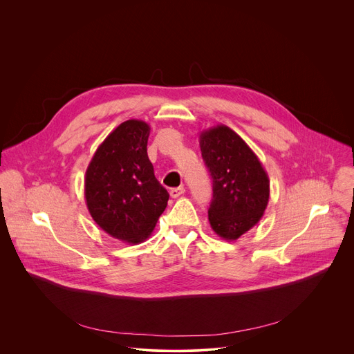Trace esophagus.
<instances>
[{"mask_svg":"<svg viewBox=\"0 0 354 354\" xmlns=\"http://www.w3.org/2000/svg\"><path fill=\"white\" fill-rule=\"evenodd\" d=\"M183 193H185V187H183V186L174 187V189H171V192H169V194H171V197H172V198H176V197L182 196Z\"/></svg>","mask_w":354,"mask_h":354,"instance_id":"esophagus-1","label":"esophagus"}]
</instances>
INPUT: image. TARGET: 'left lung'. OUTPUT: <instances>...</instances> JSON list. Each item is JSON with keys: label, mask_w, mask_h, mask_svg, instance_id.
I'll return each instance as SVG.
<instances>
[{"label": "left lung", "mask_w": 354, "mask_h": 354, "mask_svg": "<svg viewBox=\"0 0 354 354\" xmlns=\"http://www.w3.org/2000/svg\"><path fill=\"white\" fill-rule=\"evenodd\" d=\"M198 142L213 178L210 225L223 239L235 241L263 217L269 176L250 147L225 124L203 130Z\"/></svg>", "instance_id": "left-lung-1"}]
</instances>
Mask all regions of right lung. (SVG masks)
<instances>
[{"mask_svg":"<svg viewBox=\"0 0 354 354\" xmlns=\"http://www.w3.org/2000/svg\"><path fill=\"white\" fill-rule=\"evenodd\" d=\"M148 123L119 124L97 147L85 172V201L93 221L111 236L140 243L154 231L169 194L147 156Z\"/></svg>","mask_w":354,"mask_h":354,"instance_id":"1","label":"right lung"}]
</instances>
